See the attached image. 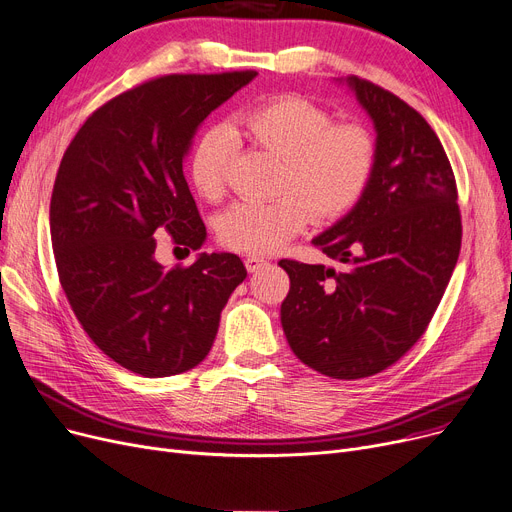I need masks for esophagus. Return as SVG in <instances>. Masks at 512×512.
I'll return each mask as SVG.
<instances>
[{"mask_svg":"<svg viewBox=\"0 0 512 512\" xmlns=\"http://www.w3.org/2000/svg\"><path fill=\"white\" fill-rule=\"evenodd\" d=\"M244 262H246L248 273H258L260 268H264V266L268 264V262H266L262 256H254V254H252V256H248Z\"/></svg>","mask_w":512,"mask_h":512,"instance_id":"1","label":"esophagus"}]
</instances>
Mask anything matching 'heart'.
Masks as SVG:
<instances>
[{
	"instance_id": "heart-1",
	"label": "heart",
	"mask_w": 512,
	"mask_h": 512,
	"mask_svg": "<svg viewBox=\"0 0 512 512\" xmlns=\"http://www.w3.org/2000/svg\"><path fill=\"white\" fill-rule=\"evenodd\" d=\"M237 140L279 157L270 202H237L217 221L221 244L244 254L281 250L310 215L337 219L362 198L374 167V142L353 124H333L322 107L302 97H277L233 117L227 128L208 130L194 146L188 175L206 200L227 188V165Z\"/></svg>"
}]
</instances>
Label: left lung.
<instances>
[{"label": "left lung", "instance_id": "8db88e82", "mask_svg": "<svg viewBox=\"0 0 512 512\" xmlns=\"http://www.w3.org/2000/svg\"><path fill=\"white\" fill-rule=\"evenodd\" d=\"M337 82L372 119L374 167L362 198L312 239L335 266L279 262L291 281L281 324L306 366L357 380L393 366L424 335L459 258L461 213L426 119L368 80Z\"/></svg>", "mask_w": 512, "mask_h": 512}]
</instances>
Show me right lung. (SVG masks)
Wrapping results in <instances>:
<instances>
[{
	"label": "right lung",
	"instance_id": "add662e5",
	"mask_svg": "<svg viewBox=\"0 0 512 512\" xmlns=\"http://www.w3.org/2000/svg\"><path fill=\"white\" fill-rule=\"evenodd\" d=\"M254 78L148 80L99 107L64 153L49 206L59 283L86 335L130 372L163 378L198 366L248 275L229 252L165 268L155 233L169 231L188 254L206 242L184 157L204 119Z\"/></svg>",
	"mask_w": 512,
	"mask_h": 512
}]
</instances>
